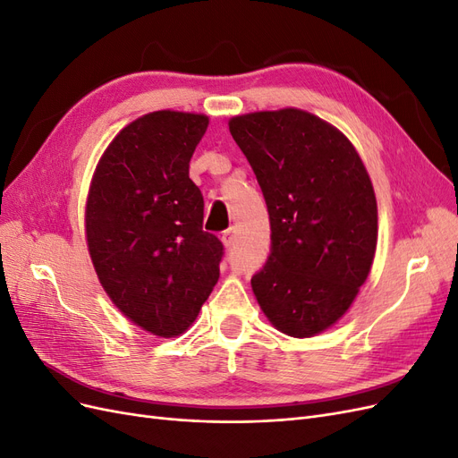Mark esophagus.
<instances>
[{
  "label": "esophagus",
  "mask_w": 458,
  "mask_h": 458,
  "mask_svg": "<svg viewBox=\"0 0 458 458\" xmlns=\"http://www.w3.org/2000/svg\"><path fill=\"white\" fill-rule=\"evenodd\" d=\"M221 241H224V244L227 248H231L234 244V241H237V227H229L227 231H224V234H221Z\"/></svg>",
  "instance_id": "obj_1"
}]
</instances>
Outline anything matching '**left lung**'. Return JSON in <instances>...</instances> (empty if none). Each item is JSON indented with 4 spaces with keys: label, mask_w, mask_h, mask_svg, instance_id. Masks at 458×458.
Returning a JSON list of instances; mask_svg holds the SVG:
<instances>
[{
    "label": "left lung",
    "mask_w": 458,
    "mask_h": 458,
    "mask_svg": "<svg viewBox=\"0 0 458 458\" xmlns=\"http://www.w3.org/2000/svg\"><path fill=\"white\" fill-rule=\"evenodd\" d=\"M267 204L271 252L252 290L269 321L294 338L348 311L377 250L378 214L365 165L345 137L298 108L229 122Z\"/></svg>",
    "instance_id": "obj_1"
}]
</instances>
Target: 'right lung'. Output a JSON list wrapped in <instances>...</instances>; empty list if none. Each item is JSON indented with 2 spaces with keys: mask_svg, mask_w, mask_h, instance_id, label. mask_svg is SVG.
<instances>
[{
  "mask_svg": "<svg viewBox=\"0 0 458 458\" xmlns=\"http://www.w3.org/2000/svg\"><path fill=\"white\" fill-rule=\"evenodd\" d=\"M206 128V116L174 110L137 118L105 150L88 197V248L103 288L162 338L187 330L219 279L224 244L202 229L204 199L189 177Z\"/></svg>",
  "mask_w": 458,
  "mask_h": 458,
  "instance_id": "1",
  "label": "right lung"
}]
</instances>
